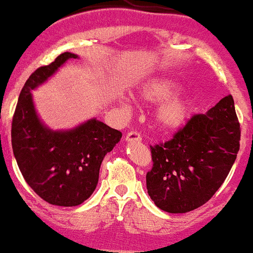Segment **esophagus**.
Returning a JSON list of instances; mask_svg holds the SVG:
<instances>
[{
  "instance_id": "34e87169",
  "label": "esophagus",
  "mask_w": 253,
  "mask_h": 253,
  "mask_svg": "<svg viewBox=\"0 0 253 253\" xmlns=\"http://www.w3.org/2000/svg\"><path fill=\"white\" fill-rule=\"evenodd\" d=\"M125 140L126 142H140L142 140V136L138 131H129L126 135H125Z\"/></svg>"
}]
</instances>
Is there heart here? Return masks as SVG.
I'll return each mask as SVG.
<instances>
[{"instance_id": "heart-1", "label": "heart", "mask_w": 253, "mask_h": 253, "mask_svg": "<svg viewBox=\"0 0 253 253\" xmlns=\"http://www.w3.org/2000/svg\"><path fill=\"white\" fill-rule=\"evenodd\" d=\"M177 87V81L166 76H157L147 80L139 87V96L145 103L166 100L157 108L154 119L163 130H175L185 123L191 111V103L187 98L175 95L170 96Z\"/></svg>"}]
</instances>
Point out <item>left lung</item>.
I'll list each match as a JSON object with an SVG mask.
<instances>
[{
  "instance_id": "left-lung-1",
  "label": "left lung",
  "mask_w": 253,
  "mask_h": 253,
  "mask_svg": "<svg viewBox=\"0 0 253 253\" xmlns=\"http://www.w3.org/2000/svg\"><path fill=\"white\" fill-rule=\"evenodd\" d=\"M241 129L232 95L206 114L193 115L170 140L150 145L148 194L169 213L191 212L224 182L240 150Z\"/></svg>"
}]
</instances>
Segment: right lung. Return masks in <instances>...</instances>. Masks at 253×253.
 Listing matches in <instances>:
<instances>
[{"label":"right lung","mask_w":253,"mask_h":253,"mask_svg":"<svg viewBox=\"0 0 253 253\" xmlns=\"http://www.w3.org/2000/svg\"><path fill=\"white\" fill-rule=\"evenodd\" d=\"M78 55L64 52L30 75L18 96L11 129L17 166L35 193L50 205L74 207L96 188L106 153L122 133L94 118L70 130H51L35 110L31 90L43 84L60 66Z\"/></svg>","instance_id":"right-lung-1"}]
</instances>
